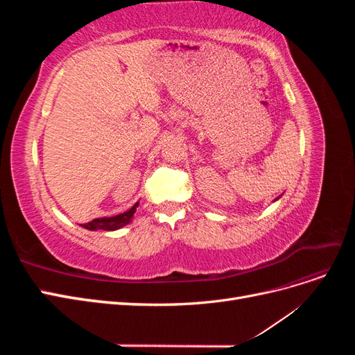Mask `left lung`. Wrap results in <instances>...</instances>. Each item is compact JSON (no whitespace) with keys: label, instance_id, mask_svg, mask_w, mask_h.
Masks as SVG:
<instances>
[{"label":"left lung","instance_id":"left-lung-1","mask_svg":"<svg viewBox=\"0 0 355 355\" xmlns=\"http://www.w3.org/2000/svg\"><path fill=\"white\" fill-rule=\"evenodd\" d=\"M278 198H282V196H278V197H277V198H275V200H274V201H277V200H278Z\"/></svg>","mask_w":355,"mask_h":355}]
</instances>
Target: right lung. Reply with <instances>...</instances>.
Segmentation results:
<instances>
[{
  "label": "right lung",
  "instance_id": "add662e5",
  "mask_svg": "<svg viewBox=\"0 0 355 355\" xmlns=\"http://www.w3.org/2000/svg\"><path fill=\"white\" fill-rule=\"evenodd\" d=\"M137 207H139V201L135 204L133 207H130L124 213L115 214V216H110V218L94 219L89 223H83L81 227L85 228V230H89V231H115V230H120V228L125 227V225H128L133 220Z\"/></svg>",
  "mask_w": 355,
  "mask_h": 355
}]
</instances>
